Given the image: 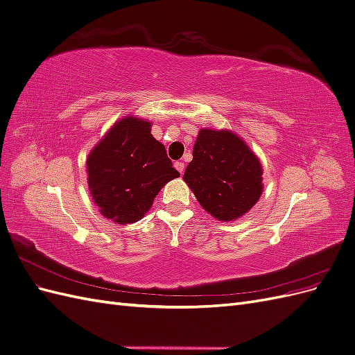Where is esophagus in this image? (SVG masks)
Instances as JSON below:
<instances>
[{
  "label": "esophagus",
  "instance_id": "esophagus-1",
  "mask_svg": "<svg viewBox=\"0 0 355 355\" xmlns=\"http://www.w3.org/2000/svg\"><path fill=\"white\" fill-rule=\"evenodd\" d=\"M175 167H176V170L179 171L180 175L184 173V171H185V163H184V161H176V163H175Z\"/></svg>",
  "mask_w": 355,
  "mask_h": 355
}]
</instances>
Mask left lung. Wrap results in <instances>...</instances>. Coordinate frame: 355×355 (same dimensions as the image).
<instances>
[{
    "label": "left lung",
    "instance_id": "obj_1",
    "mask_svg": "<svg viewBox=\"0 0 355 355\" xmlns=\"http://www.w3.org/2000/svg\"><path fill=\"white\" fill-rule=\"evenodd\" d=\"M184 180L202 209L219 220L249 211L262 194V166L239 136L230 130L198 133Z\"/></svg>",
    "mask_w": 355,
    "mask_h": 355
}]
</instances>
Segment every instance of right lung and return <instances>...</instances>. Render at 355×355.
I'll use <instances>...</instances> for the list:
<instances>
[{
  "label": "right lung",
  "instance_id": "obj_1",
  "mask_svg": "<svg viewBox=\"0 0 355 355\" xmlns=\"http://www.w3.org/2000/svg\"><path fill=\"white\" fill-rule=\"evenodd\" d=\"M87 180L101 213L116 223L145 216L168 180L179 176L151 123L124 118L106 133L87 158Z\"/></svg>",
  "mask_w": 355,
  "mask_h": 355
}]
</instances>
